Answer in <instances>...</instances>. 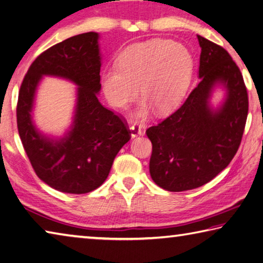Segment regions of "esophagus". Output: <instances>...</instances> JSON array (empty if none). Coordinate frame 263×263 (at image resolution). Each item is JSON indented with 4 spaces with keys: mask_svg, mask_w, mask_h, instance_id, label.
I'll return each instance as SVG.
<instances>
[{
    "mask_svg": "<svg viewBox=\"0 0 263 263\" xmlns=\"http://www.w3.org/2000/svg\"><path fill=\"white\" fill-rule=\"evenodd\" d=\"M142 134H143V132H142L141 126L133 125V126L130 127V135H132V137L140 136V135H142Z\"/></svg>",
    "mask_w": 263,
    "mask_h": 263,
    "instance_id": "obj_1",
    "label": "esophagus"
}]
</instances>
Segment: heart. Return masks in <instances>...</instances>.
<instances>
[{
  "instance_id": "1",
  "label": "heart",
  "mask_w": 263,
  "mask_h": 263,
  "mask_svg": "<svg viewBox=\"0 0 263 263\" xmlns=\"http://www.w3.org/2000/svg\"><path fill=\"white\" fill-rule=\"evenodd\" d=\"M192 56L183 44L171 40L152 39L127 47L117 59V66L103 72L101 85L110 105L125 108L138 96L146 103L137 111L145 118L150 105L159 115L177 106L189 86Z\"/></svg>"
}]
</instances>
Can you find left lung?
Instances as JSON below:
<instances>
[{"instance_id":"8db88e82","label":"left lung","mask_w":263,"mask_h":263,"mask_svg":"<svg viewBox=\"0 0 263 263\" xmlns=\"http://www.w3.org/2000/svg\"><path fill=\"white\" fill-rule=\"evenodd\" d=\"M200 82L165 120L146 129L152 143L150 174L157 185L173 192L206 184L229 165L244 134L249 96L239 67L224 48L197 35ZM227 90L217 111L209 106L212 88Z\"/></svg>"}]
</instances>
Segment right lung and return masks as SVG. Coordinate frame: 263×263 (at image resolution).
Returning <instances> with one entry per match:
<instances>
[{
	"label": "right lung",
	"instance_id": "add662e5",
	"mask_svg": "<svg viewBox=\"0 0 263 263\" xmlns=\"http://www.w3.org/2000/svg\"><path fill=\"white\" fill-rule=\"evenodd\" d=\"M100 72L98 34L89 32L43 51L21 86L17 127L24 150L39 178L58 191L80 195L97 189L108 176L118 152L130 140L125 119L98 101ZM43 75L67 78L79 87L72 129L59 141L39 133L31 121L33 95Z\"/></svg>",
	"mask_w": 263,
	"mask_h": 263
}]
</instances>
